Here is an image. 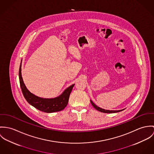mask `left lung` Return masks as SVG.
<instances>
[{"instance_id": "8db88e82", "label": "left lung", "mask_w": 154, "mask_h": 154, "mask_svg": "<svg viewBox=\"0 0 154 154\" xmlns=\"http://www.w3.org/2000/svg\"><path fill=\"white\" fill-rule=\"evenodd\" d=\"M90 102L91 103L92 106H93L96 110H99V111H100V112H103V113H117V112H121V111H122V110H124V109L119 110H105V109H102V108H100V107L97 106L94 103L91 101V100H90Z\"/></svg>"}]
</instances>
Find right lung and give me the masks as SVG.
Returning <instances> with one entry per match:
<instances>
[{"instance_id":"right-lung-1","label":"right lung","mask_w":154,"mask_h":154,"mask_svg":"<svg viewBox=\"0 0 154 154\" xmlns=\"http://www.w3.org/2000/svg\"><path fill=\"white\" fill-rule=\"evenodd\" d=\"M19 77L22 92L26 100L35 108L45 113L56 112L63 110L68 104L69 94L74 85V84L70 85L58 97L52 99H44L35 96L26 88L21 75V63L19 71Z\"/></svg>"}]
</instances>
